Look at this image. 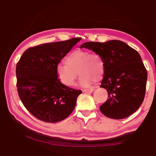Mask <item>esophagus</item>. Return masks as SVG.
<instances>
[{
    "mask_svg": "<svg viewBox=\"0 0 156 156\" xmlns=\"http://www.w3.org/2000/svg\"><path fill=\"white\" fill-rule=\"evenodd\" d=\"M94 91V89L93 88H90V89H84V90H82V92H84V93H91Z\"/></svg>",
    "mask_w": 156,
    "mask_h": 156,
    "instance_id": "esophagus-1",
    "label": "esophagus"
}]
</instances>
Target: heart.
Wrapping results in <instances>:
<instances>
[{
    "label": "heart",
    "mask_w": 156,
    "mask_h": 156,
    "mask_svg": "<svg viewBox=\"0 0 156 156\" xmlns=\"http://www.w3.org/2000/svg\"><path fill=\"white\" fill-rule=\"evenodd\" d=\"M79 75L82 87H89L95 81L103 78L105 64L101 56L90 51L78 49L70 53L66 58V63H59L56 66V74L62 84L73 87Z\"/></svg>",
    "instance_id": "1"
}]
</instances>
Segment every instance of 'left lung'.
<instances>
[{
  "mask_svg": "<svg viewBox=\"0 0 156 156\" xmlns=\"http://www.w3.org/2000/svg\"><path fill=\"white\" fill-rule=\"evenodd\" d=\"M87 48L100 55L105 72L100 87L108 92V98L100 107L106 117L122 119L133 114L144 101L147 73L140 55L125 42H86Z\"/></svg>",
  "mask_w": 156,
  "mask_h": 156,
  "instance_id": "1",
  "label": "left lung"
}]
</instances>
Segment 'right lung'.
I'll return each instance as SVG.
<instances>
[{"instance_id":"add662e5","label":"right lung","mask_w":156,"mask_h":156,"mask_svg":"<svg viewBox=\"0 0 156 156\" xmlns=\"http://www.w3.org/2000/svg\"><path fill=\"white\" fill-rule=\"evenodd\" d=\"M80 39L73 38L29 48L16 64L19 97L25 107L39 120L59 122L74 111L82 91L63 84L56 74V66Z\"/></svg>"}]
</instances>
